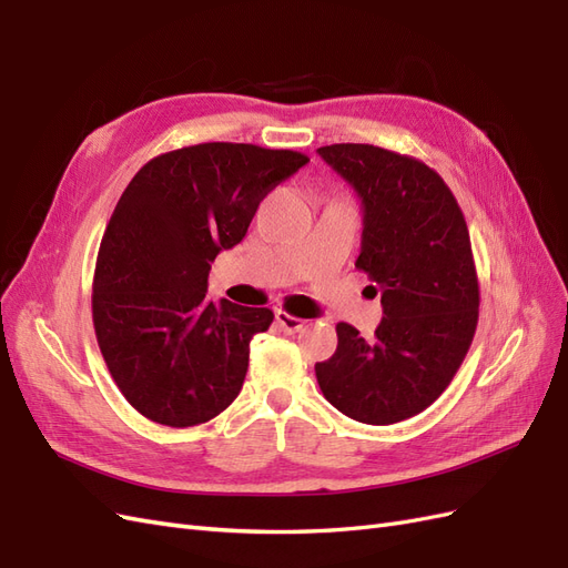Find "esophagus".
Returning a JSON list of instances; mask_svg holds the SVG:
<instances>
[{
	"instance_id": "obj_1",
	"label": "esophagus",
	"mask_w": 568,
	"mask_h": 568,
	"mask_svg": "<svg viewBox=\"0 0 568 568\" xmlns=\"http://www.w3.org/2000/svg\"><path fill=\"white\" fill-rule=\"evenodd\" d=\"M274 320H277V324L282 326L284 332H288V334L301 332L303 326H305V320L294 317V315H288V313H284V311H277V313H274Z\"/></svg>"
}]
</instances>
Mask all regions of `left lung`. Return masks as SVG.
I'll return each mask as SVG.
<instances>
[{
	"mask_svg": "<svg viewBox=\"0 0 568 568\" xmlns=\"http://www.w3.org/2000/svg\"><path fill=\"white\" fill-rule=\"evenodd\" d=\"M317 153L363 205L355 267L367 272L384 307L369 341L336 324L338 346L315 365L317 384L355 422H403L448 388L474 341L478 280L467 222L450 186L417 159L372 144Z\"/></svg>",
	"mask_w": 568,
	"mask_h": 568,
	"instance_id": "8db88e82",
	"label": "left lung"
}]
</instances>
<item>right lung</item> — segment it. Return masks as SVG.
Here are the masks:
<instances>
[{
    "instance_id": "right-lung-1",
    "label": "right lung",
    "mask_w": 568,
    "mask_h": 568,
    "mask_svg": "<svg viewBox=\"0 0 568 568\" xmlns=\"http://www.w3.org/2000/svg\"><path fill=\"white\" fill-rule=\"evenodd\" d=\"M307 161L255 144L184 146L149 161L120 196L99 246L92 320L115 386L146 419L196 426L242 390L251 338L274 315L213 303L211 263Z\"/></svg>"
}]
</instances>
